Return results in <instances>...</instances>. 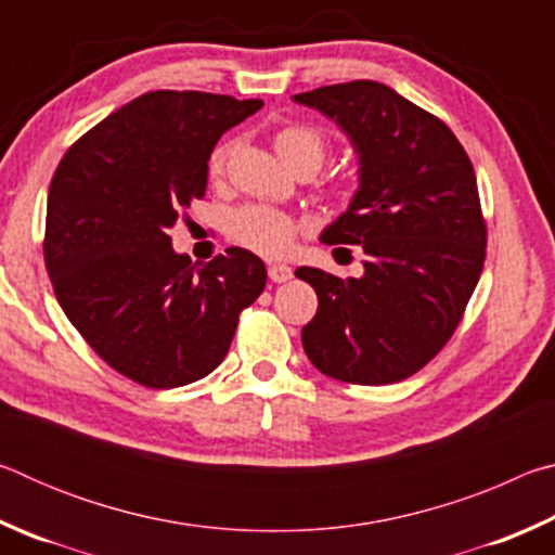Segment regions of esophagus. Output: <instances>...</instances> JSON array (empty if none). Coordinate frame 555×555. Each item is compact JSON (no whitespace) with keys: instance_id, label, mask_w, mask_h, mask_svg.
<instances>
[{"instance_id":"obj_1","label":"esophagus","mask_w":555,"mask_h":555,"mask_svg":"<svg viewBox=\"0 0 555 555\" xmlns=\"http://www.w3.org/2000/svg\"><path fill=\"white\" fill-rule=\"evenodd\" d=\"M291 276H294V271H291L288 264H269V279L274 284H284Z\"/></svg>"}]
</instances>
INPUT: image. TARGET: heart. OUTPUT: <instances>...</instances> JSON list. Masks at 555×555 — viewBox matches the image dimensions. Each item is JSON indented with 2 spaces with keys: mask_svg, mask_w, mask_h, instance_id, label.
<instances>
[{
  "mask_svg": "<svg viewBox=\"0 0 555 555\" xmlns=\"http://www.w3.org/2000/svg\"><path fill=\"white\" fill-rule=\"evenodd\" d=\"M274 149L291 171L298 166H321L327 154V139L321 129L311 125H286L274 134ZM232 154V144L222 142L212 149L208 171L212 178L222 176L228 158ZM230 237L244 247L259 251L267 257H279L291 249L298 224L286 212L264 208V205H247L230 215L228 222Z\"/></svg>",
  "mask_w": 555,
  "mask_h": 555,
  "instance_id": "heart-1",
  "label": "heart"
}]
</instances>
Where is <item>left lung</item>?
Wrapping results in <instances>:
<instances>
[{
  "label": "left lung",
  "instance_id": "1",
  "mask_svg": "<svg viewBox=\"0 0 555 555\" xmlns=\"http://www.w3.org/2000/svg\"><path fill=\"white\" fill-rule=\"evenodd\" d=\"M340 127L360 158V188L323 230L360 244V279L298 267L318 294L300 340L315 370L347 384H393L443 350L480 281L487 224L477 178L446 121L374 80L294 95Z\"/></svg>",
  "mask_w": 555,
  "mask_h": 555
}]
</instances>
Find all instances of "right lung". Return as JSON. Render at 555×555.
<instances>
[{"label":"right lung","mask_w":555,"mask_h":555,"mask_svg":"<svg viewBox=\"0 0 555 555\" xmlns=\"http://www.w3.org/2000/svg\"><path fill=\"white\" fill-rule=\"evenodd\" d=\"M264 105L156 90L75 142L49 188L43 259L55 298L112 370L152 389L203 379L224 360L267 267L230 247L205 267L168 230L208 188L218 139Z\"/></svg>","instance_id":"obj_1"}]
</instances>
